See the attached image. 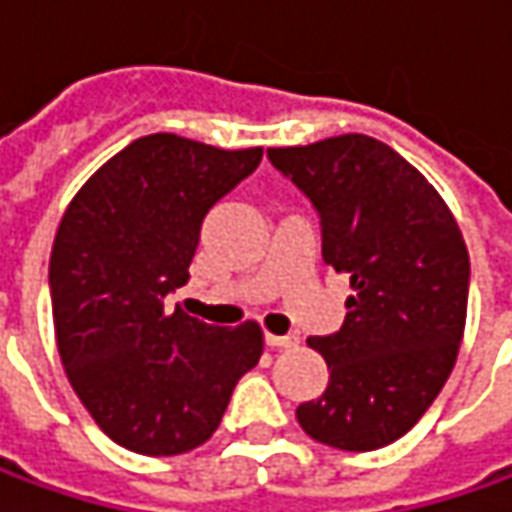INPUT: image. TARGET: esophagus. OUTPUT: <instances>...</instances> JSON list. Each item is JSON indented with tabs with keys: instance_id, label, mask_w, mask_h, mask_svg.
I'll return each instance as SVG.
<instances>
[{
	"instance_id": "1",
	"label": "esophagus",
	"mask_w": 512,
	"mask_h": 512,
	"mask_svg": "<svg viewBox=\"0 0 512 512\" xmlns=\"http://www.w3.org/2000/svg\"><path fill=\"white\" fill-rule=\"evenodd\" d=\"M265 342L267 347H276V350H290V347L299 344V336H293V333H287V336H273V333H267Z\"/></svg>"
}]
</instances>
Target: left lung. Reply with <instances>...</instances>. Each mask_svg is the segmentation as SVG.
Returning <instances> with one entry per match:
<instances>
[{
    "label": "left lung",
    "mask_w": 512,
    "mask_h": 512,
    "mask_svg": "<svg viewBox=\"0 0 512 512\" xmlns=\"http://www.w3.org/2000/svg\"><path fill=\"white\" fill-rule=\"evenodd\" d=\"M267 159L313 202L322 259L350 276L344 325L307 344L330 382L296 407L310 439L379 450L442 393L467 319L470 259L436 187L379 139L344 133Z\"/></svg>",
    "instance_id": "left-lung-1"
}]
</instances>
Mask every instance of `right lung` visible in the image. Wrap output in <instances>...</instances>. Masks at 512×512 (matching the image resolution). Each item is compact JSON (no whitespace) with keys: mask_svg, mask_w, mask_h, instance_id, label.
Segmentation results:
<instances>
[{"mask_svg":"<svg viewBox=\"0 0 512 512\" xmlns=\"http://www.w3.org/2000/svg\"><path fill=\"white\" fill-rule=\"evenodd\" d=\"M262 162L150 133L90 176L50 253L56 344L76 396L110 439L145 456L205 444L262 356L256 322L222 330L165 296L187 282L202 222Z\"/></svg>","mask_w":512,"mask_h":512,"instance_id":"add662e5","label":"right lung"}]
</instances>
